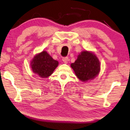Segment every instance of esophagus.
<instances>
[{
	"label": "esophagus",
	"mask_w": 130,
	"mask_h": 130,
	"mask_svg": "<svg viewBox=\"0 0 130 130\" xmlns=\"http://www.w3.org/2000/svg\"><path fill=\"white\" fill-rule=\"evenodd\" d=\"M62 60L64 63L65 64H67L68 63V61H69V58H68L67 57H63Z\"/></svg>",
	"instance_id": "1"
}]
</instances>
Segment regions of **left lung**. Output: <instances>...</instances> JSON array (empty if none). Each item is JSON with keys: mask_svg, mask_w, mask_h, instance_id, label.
I'll return each mask as SVG.
<instances>
[{"mask_svg": "<svg viewBox=\"0 0 130 130\" xmlns=\"http://www.w3.org/2000/svg\"><path fill=\"white\" fill-rule=\"evenodd\" d=\"M75 75L83 82L94 79L100 72V62L94 53L83 51L77 56L75 62L71 64Z\"/></svg>", "mask_w": 130, "mask_h": 130, "instance_id": "1", "label": "left lung"}]
</instances>
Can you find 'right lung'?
I'll use <instances>...</instances> for the list:
<instances>
[{
	"instance_id": "1",
	"label": "right lung",
	"mask_w": 130,
	"mask_h": 130,
	"mask_svg": "<svg viewBox=\"0 0 130 130\" xmlns=\"http://www.w3.org/2000/svg\"><path fill=\"white\" fill-rule=\"evenodd\" d=\"M58 64V61L44 50L36 54L30 63L31 71L41 78H46L52 75Z\"/></svg>"
}]
</instances>
